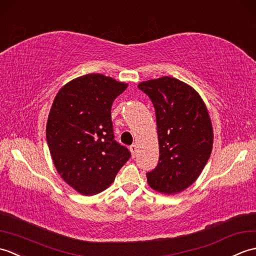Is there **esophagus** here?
Returning <instances> with one entry per match:
<instances>
[{"label":"esophagus","mask_w":256,"mask_h":256,"mask_svg":"<svg viewBox=\"0 0 256 256\" xmlns=\"http://www.w3.org/2000/svg\"><path fill=\"white\" fill-rule=\"evenodd\" d=\"M137 151H138V146L137 144H134L130 146V152H132V154L134 158L136 156V153H137Z\"/></svg>","instance_id":"1"}]
</instances>
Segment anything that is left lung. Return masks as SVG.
Segmentation results:
<instances>
[{"mask_svg": "<svg viewBox=\"0 0 256 256\" xmlns=\"http://www.w3.org/2000/svg\"><path fill=\"white\" fill-rule=\"evenodd\" d=\"M139 90L156 110L160 158L146 173L151 188L178 194L200 175L212 150L214 132L207 107L196 90L171 76L141 82Z\"/></svg>", "mask_w": 256, "mask_h": 256, "instance_id": "left-lung-1", "label": "left lung"}]
</instances>
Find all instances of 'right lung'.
I'll use <instances>...</instances> for the list:
<instances>
[{
	"mask_svg": "<svg viewBox=\"0 0 256 256\" xmlns=\"http://www.w3.org/2000/svg\"><path fill=\"white\" fill-rule=\"evenodd\" d=\"M126 88L93 73L66 83L54 98L46 128L49 151L61 178L82 195L106 190L132 156L114 139L110 112Z\"/></svg>",
	"mask_w": 256,
	"mask_h": 256,
	"instance_id": "obj_1",
	"label": "right lung"
}]
</instances>
